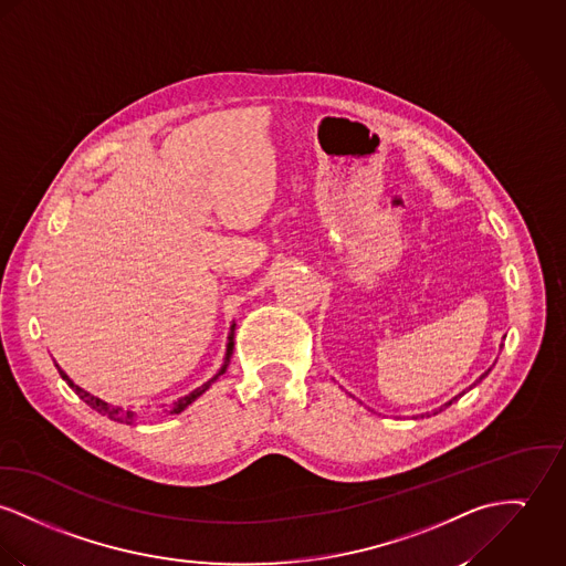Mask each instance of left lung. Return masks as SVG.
<instances>
[{
    "mask_svg": "<svg viewBox=\"0 0 566 566\" xmlns=\"http://www.w3.org/2000/svg\"><path fill=\"white\" fill-rule=\"evenodd\" d=\"M484 375H489V370H486V373H484ZM484 375H482V377H484ZM482 377H480V379H482ZM457 398H459V396H457ZM452 400H454V398H452ZM452 400H450V402H446V405H443V407H448V405H452ZM443 407H441V409H443Z\"/></svg>",
    "mask_w": 566,
    "mask_h": 566,
    "instance_id": "8db88e82",
    "label": "left lung"
}]
</instances>
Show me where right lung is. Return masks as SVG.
Returning a JSON list of instances; mask_svg holds the SVG:
<instances>
[{
  "mask_svg": "<svg viewBox=\"0 0 566 566\" xmlns=\"http://www.w3.org/2000/svg\"><path fill=\"white\" fill-rule=\"evenodd\" d=\"M232 329H234V327H232ZM228 340H230V343H228V350H226V364H223L221 373L226 370V366H228V361H230V355H232V347H234V343H232V334H230V338H228ZM57 370H60V368H57ZM221 373H219V375H221ZM60 375H62V379L69 384V388L75 391V394H77V396H80V398H82L86 405H90L94 411H98L101 416H107L109 420H116V422H127V424L133 422V418H135V411H123L120 407L107 405V402H103L101 398H94V396H90L87 391L82 390L80 386H75V384H73V381L66 377V373H62V370H60ZM216 379H218V377H213L211 381H207L202 388H198V390L191 391L189 396H182L180 400H176L175 405H172V409H170V413H180V411H182L187 405H191V402H193V400H196V398H198L202 391L209 390V386H211Z\"/></svg>",
  "mask_w": 566,
  "mask_h": 566,
  "instance_id": "1",
  "label": "right lung"
}]
</instances>
